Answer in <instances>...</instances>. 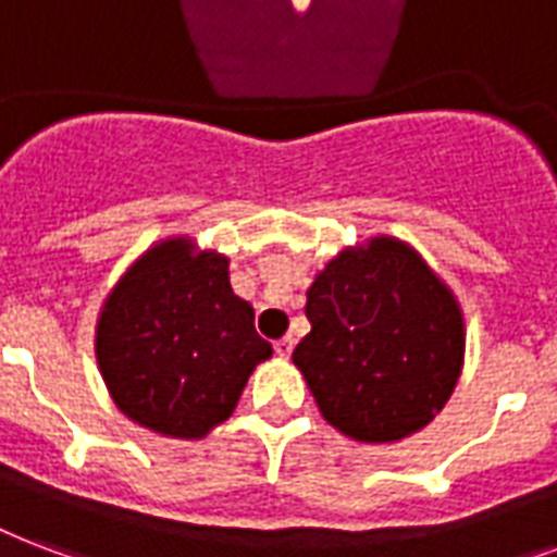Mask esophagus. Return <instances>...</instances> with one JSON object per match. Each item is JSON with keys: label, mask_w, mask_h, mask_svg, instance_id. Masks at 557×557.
I'll return each mask as SVG.
<instances>
[{"label": "esophagus", "mask_w": 557, "mask_h": 557, "mask_svg": "<svg viewBox=\"0 0 557 557\" xmlns=\"http://www.w3.org/2000/svg\"><path fill=\"white\" fill-rule=\"evenodd\" d=\"M292 347H295V338H292V335H283V338H277V342H274V350H277V356H288L292 354Z\"/></svg>", "instance_id": "1"}]
</instances>
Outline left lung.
Here are the masks:
<instances>
[{"mask_svg":"<svg viewBox=\"0 0 557 557\" xmlns=\"http://www.w3.org/2000/svg\"><path fill=\"white\" fill-rule=\"evenodd\" d=\"M312 330L295 347L318 409L356 441L426 426L456 388L465 324L449 288L403 242L345 250L307 292Z\"/></svg>","mask_w":557,"mask_h":557,"instance_id":"1","label":"left lung"}]
</instances>
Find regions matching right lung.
I'll use <instances>...</instances> for the list:
<instances>
[{
  "instance_id": "add662e5",
  "label": "right lung",
  "mask_w": 557,
  "mask_h": 557,
  "mask_svg": "<svg viewBox=\"0 0 557 557\" xmlns=\"http://www.w3.org/2000/svg\"><path fill=\"white\" fill-rule=\"evenodd\" d=\"M96 356L134 423L201 438L231 418L271 345L253 330L248 300L233 295L227 257L169 239L119 280L101 309Z\"/></svg>"
}]
</instances>
